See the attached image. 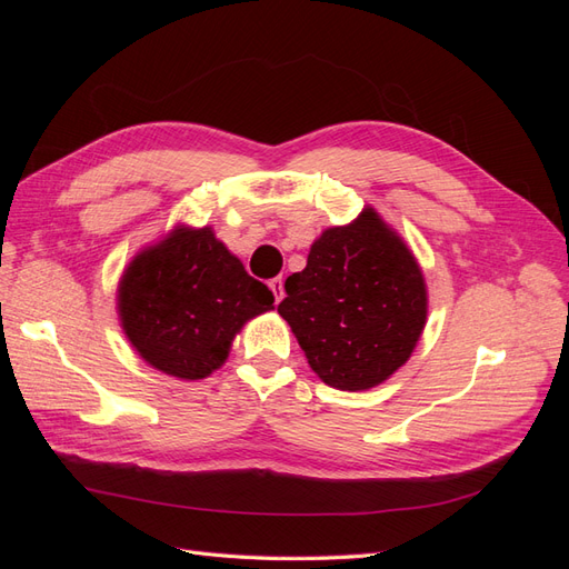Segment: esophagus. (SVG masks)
<instances>
[{
  "mask_svg": "<svg viewBox=\"0 0 569 569\" xmlns=\"http://www.w3.org/2000/svg\"><path fill=\"white\" fill-rule=\"evenodd\" d=\"M268 287H270V291L274 295V301H282V297H284V280L282 278H272L270 282H268Z\"/></svg>",
  "mask_w": 569,
  "mask_h": 569,
  "instance_id": "obj_1",
  "label": "esophagus"
}]
</instances>
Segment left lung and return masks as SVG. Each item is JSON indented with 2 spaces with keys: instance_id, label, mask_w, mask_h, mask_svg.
Returning <instances> with one entry per match:
<instances>
[{
  "instance_id": "1",
  "label": "left lung",
  "mask_w": 569,
  "mask_h": 569,
  "mask_svg": "<svg viewBox=\"0 0 569 569\" xmlns=\"http://www.w3.org/2000/svg\"><path fill=\"white\" fill-rule=\"evenodd\" d=\"M278 313L325 385L366 391L410 358L427 322L416 256L375 209L325 230L289 274Z\"/></svg>"
}]
</instances>
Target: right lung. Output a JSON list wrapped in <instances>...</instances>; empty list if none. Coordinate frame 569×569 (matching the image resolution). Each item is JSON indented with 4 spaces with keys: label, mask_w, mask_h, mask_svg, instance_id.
<instances>
[{
    "label": "right lung",
    "mask_w": 569,
    "mask_h": 569,
    "mask_svg": "<svg viewBox=\"0 0 569 569\" xmlns=\"http://www.w3.org/2000/svg\"><path fill=\"white\" fill-rule=\"evenodd\" d=\"M272 301L211 228L178 226L137 253L118 284V316L134 351L180 380L218 370L234 335Z\"/></svg>",
    "instance_id": "obj_1"
}]
</instances>
